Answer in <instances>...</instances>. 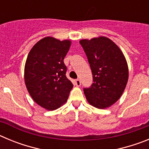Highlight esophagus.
<instances>
[{
    "mask_svg": "<svg viewBox=\"0 0 149 149\" xmlns=\"http://www.w3.org/2000/svg\"><path fill=\"white\" fill-rule=\"evenodd\" d=\"M74 84H75L77 86H80L81 85V80L80 79H76L75 81H74Z\"/></svg>",
    "mask_w": 149,
    "mask_h": 149,
    "instance_id": "obj_1",
    "label": "esophagus"
}]
</instances>
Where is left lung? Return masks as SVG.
<instances>
[{
  "mask_svg": "<svg viewBox=\"0 0 149 149\" xmlns=\"http://www.w3.org/2000/svg\"><path fill=\"white\" fill-rule=\"evenodd\" d=\"M80 44L87 56L94 82L84 89L86 100L97 108L109 107L119 99L127 85L125 57L120 48L105 36L82 39Z\"/></svg>",
  "mask_w": 149,
  "mask_h": 149,
  "instance_id": "1",
  "label": "left lung"
}]
</instances>
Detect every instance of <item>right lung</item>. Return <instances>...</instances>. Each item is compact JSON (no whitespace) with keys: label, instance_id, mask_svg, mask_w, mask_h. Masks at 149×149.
<instances>
[{"label":"right lung","instance_id":"add662e5","mask_svg":"<svg viewBox=\"0 0 149 149\" xmlns=\"http://www.w3.org/2000/svg\"><path fill=\"white\" fill-rule=\"evenodd\" d=\"M70 40L47 36L31 48L24 66V81L29 94L43 108L54 110L66 102L73 84L66 77L63 60Z\"/></svg>","mask_w":149,"mask_h":149}]
</instances>
